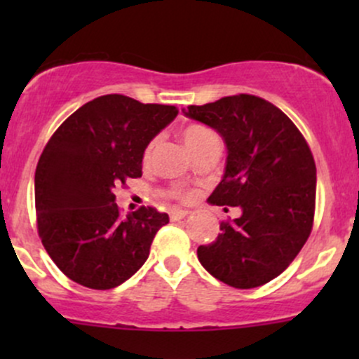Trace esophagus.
Wrapping results in <instances>:
<instances>
[{
  "mask_svg": "<svg viewBox=\"0 0 359 359\" xmlns=\"http://www.w3.org/2000/svg\"><path fill=\"white\" fill-rule=\"evenodd\" d=\"M189 214H191V211H185V209H172L170 211V219L172 221H180V219H184L185 216H189Z\"/></svg>",
  "mask_w": 359,
  "mask_h": 359,
  "instance_id": "34e87169",
  "label": "esophagus"
}]
</instances>
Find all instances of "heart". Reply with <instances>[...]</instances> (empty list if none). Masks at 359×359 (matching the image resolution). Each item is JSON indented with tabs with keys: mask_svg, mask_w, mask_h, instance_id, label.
<instances>
[{
	"mask_svg": "<svg viewBox=\"0 0 359 359\" xmlns=\"http://www.w3.org/2000/svg\"><path fill=\"white\" fill-rule=\"evenodd\" d=\"M211 137H212V131L208 130V128L203 125H187L182 130V140H184L185 147H187L192 154L197 150V148L203 145L205 140H209ZM150 151H151V145L147 148L145 158H148ZM175 196L180 197V199H189V197H191V194L185 192V191H177Z\"/></svg>",
	"mask_w": 359,
	"mask_h": 359,
	"instance_id": "b5f03b06",
	"label": "heart"
}]
</instances>
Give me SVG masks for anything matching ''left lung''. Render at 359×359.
Here are the masks:
<instances>
[{"instance_id":"8db88e82","label":"left lung","mask_w":359,"mask_h":359,"mask_svg":"<svg viewBox=\"0 0 359 359\" xmlns=\"http://www.w3.org/2000/svg\"><path fill=\"white\" fill-rule=\"evenodd\" d=\"M182 111L216 130L226 145L224 174L209 204L241 209L240 217L221 222L216 241L197 248V258L229 287L269 283L294 262L312 229L316 163L306 140L277 106L250 94Z\"/></svg>"}]
</instances>
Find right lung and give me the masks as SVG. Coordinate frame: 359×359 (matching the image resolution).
<instances>
[{"instance_id": "right-lung-1", "label": "right lung", "mask_w": 359, "mask_h": 359, "mask_svg": "<svg viewBox=\"0 0 359 359\" xmlns=\"http://www.w3.org/2000/svg\"><path fill=\"white\" fill-rule=\"evenodd\" d=\"M177 114L175 106L108 94L52 135L35 172L36 226L53 263L76 283L108 290L147 262L168 214L140 208L121 217L114 189L142 177L147 147Z\"/></svg>"}]
</instances>
